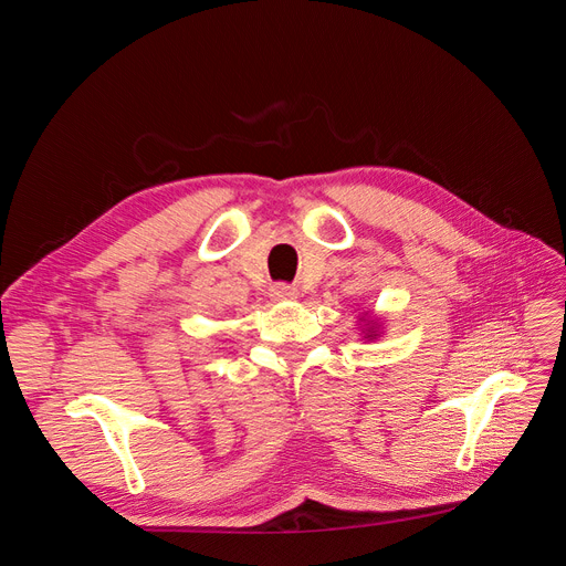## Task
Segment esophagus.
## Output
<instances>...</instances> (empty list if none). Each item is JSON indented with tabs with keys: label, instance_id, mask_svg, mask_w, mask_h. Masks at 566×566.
<instances>
[{
	"label": "esophagus",
	"instance_id": "esophagus-1",
	"mask_svg": "<svg viewBox=\"0 0 566 566\" xmlns=\"http://www.w3.org/2000/svg\"><path fill=\"white\" fill-rule=\"evenodd\" d=\"M271 297L273 300H295L297 290L287 283H276V285H271Z\"/></svg>",
	"mask_w": 566,
	"mask_h": 566
}]
</instances>
